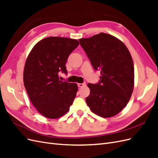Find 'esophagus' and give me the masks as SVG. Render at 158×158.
<instances>
[{
  "label": "esophagus",
  "mask_w": 158,
  "mask_h": 158,
  "mask_svg": "<svg viewBox=\"0 0 158 158\" xmlns=\"http://www.w3.org/2000/svg\"><path fill=\"white\" fill-rule=\"evenodd\" d=\"M84 85H85V83H82V84H78V88H82V87L84 86Z\"/></svg>",
  "instance_id": "1"
}]
</instances>
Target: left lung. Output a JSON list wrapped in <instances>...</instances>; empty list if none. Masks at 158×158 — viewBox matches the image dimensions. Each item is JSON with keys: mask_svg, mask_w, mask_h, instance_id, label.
<instances>
[{"mask_svg": "<svg viewBox=\"0 0 158 158\" xmlns=\"http://www.w3.org/2000/svg\"><path fill=\"white\" fill-rule=\"evenodd\" d=\"M93 68L101 73L98 84L89 83L90 94L85 102L93 113L108 118L116 115L130 100L135 72L127 47L117 38L101 33L80 39Z\"/></svg>", "mask_w": 158, "mask_h": 158, "instance_id": "1", "label": "left lung"}]
</instances>
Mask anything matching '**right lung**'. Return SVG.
<instances>
[{
  "mask_svg": "<svg viewBox=\"0 0 158 158\" xmlns=\"http://www.w3.org/2000/svg\"><path fill=\"white\" fill-rule=\"evenodd\" d=\"M78 45L76 40L49 37L38 42L28 55L23 84L33 106L43 116L59 118L73 104L78 85L60 81L59 73L67 74L66 60Z\"/></svg>",
  "mask_w": 158,
  "mask_h": 158,
  "instance_id": "add662e5",
  "label": "right lung"
}]
</instances>
